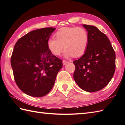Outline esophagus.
I'll list each match as a JSON object with an SVG mask.
<instances>
[{"instance_id": "esophagus-1", "label": "esophagus", "mask_w": 125, "mask_h": 125, "mask_svg": "<svg viewBox=\"0 0 125 125\" xmlns=\"http://www.w3.org/2000/svg\"><path fill=\"white\" fill-rule=\"evenodd\" d=\"M62 63H63V65H65V64H67V63H69V62H68V61H67L63 60V62H62Z\"/></svg>"}]
</instances>
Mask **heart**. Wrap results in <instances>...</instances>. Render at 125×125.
Segmentation results:
<instances>
[{
  "mask_svg": "<svg viewBox=\"0 0 125 125\" xmlns=\"http://www.w3.org/2000/svg\"><path fill=\"white\" fill-rule=\"evenodd\" d=\"M54 36L56 39H48L47 46L55 56H59L64 47L63 55L65 58L79 57L85 52L88 46V33L81 27H64L59 29Z\"/></svg>",
  "mask_w": 125,
  "mask_h": 125,
  "instance_id": "b5f03b06",
  "label": "heart"
}]
</instances>
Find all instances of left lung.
<instances>
[{
  "label": "left lung",
  "mask_w": 125,
  "mask_h": 125,
  "mask_svg": "<svg viewBox=\"0 0 125 125\" xmlns=\"http://www.w3.org/2000/svg\"><path fill=\"white\" fill-rule=\"evenodd\" d=\"M89 35L88 48L74 61V79L88 92L99 91L109 83L115 70V53L106 35L96 27L83 24Z\"/></svg>",
  "instance_id": "obj_1"
}]
</instances>
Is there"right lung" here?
<instances>
[{
    "label": "right lung",
    "mask_w": 125,
    "mask_h": 125,
    "mask_svg": "<svg viewBox=\"0 0 125 125\" xmlns=\"http://www.w3.org/2000/svg\"><path fill=\"white\" fill-rule=\"evenodd\" d=\"M45 28L32 31L17 42L11 64L14 80L24 93L33 97L48 94L62 67V60L48 49L47 41L55 30Z\"/></svg>",
    "instance_id": "obj_1"
}]
</instances>
